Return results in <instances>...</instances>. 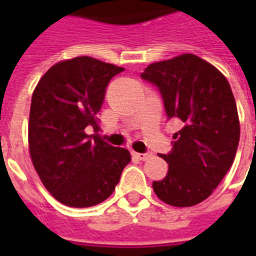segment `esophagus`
<instances>
[{"instance_id": "obj_1", "label": "esophagus", "mask_w": 256, "mask_h": 256, "mask_svg": "<svg viewBox=\"0 0 256 256\" xmlns=\"http://www.w3.org/2000/svg\"><path fill=\"white\" fill-rule=\"evenodd\" d=\"M132 155H133L134 158L140 159V160H148L150 156H152V154H138V152H132Z\"/></svg>"}]
</instances>
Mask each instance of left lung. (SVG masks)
I'll return each instance as SVG.
<instances>
[{"label":"left lung","instance_id":"obj_1","mask_svg":"<svg viewBox=\"0 0 256 256\" xmlns=\"http://www.w3.org/2000/svg\"><path fill=\"white\" fill-rule=\"evenodd\" d=\"M141 78L160 90L167 116L182 122L172 150L159 155L168 172L154 181L156 196L174 207L208 198L233 164L240 122L230 84L220 70L192 53L150 64Z\"/></svg>","mask_w":256,"mask_h":256}]
</instances>
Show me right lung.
Masks as SVG:
<instances>
[{"mask_svg": "<svg viewBox=\"0 0 256 256\" xmlns=\"http://www.w3.org/2000/svg\"><path fill=\"white\" fill-rule=\"evenodd\" d=\"M124 68L89 56L58 62L34 89L28 119L31 162L44 186L60 203L84 208L115 190L132 156L98 134L106 88Z\"/></svg>", "mask_w": 256, "mask_h": 256, "instance_id": "1", "label": "right lung"}]
</instances>
